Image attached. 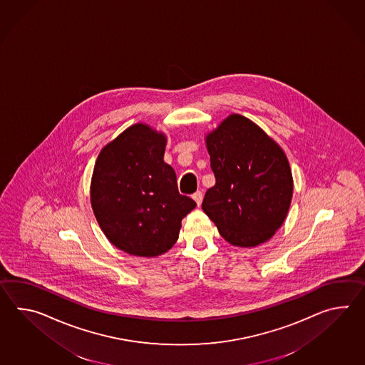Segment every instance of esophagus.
<instances>
[{"label": "esophagus", "instance_id": "34e87169", "mask_svg": "<svg viewBox=\"0 0 365 365\" xmlns=\"http://www.w3.org/2000/svg\"><path fill=\"white\" fill-rule=\"evenodd\" d=\"M192 199H194L195 202L197 205H200L202 202V191H196L194 195H192Z\"/></svg>", "mask_w": 365, "mask_h": 365}]
</instances>
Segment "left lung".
<instances>
[{
    "mask_svg": "<svg viewBox=\"0 0 365 365\" xmlns=\"http://www.w3.org/2000/svg\"><path fill=\"white\" fill-rule=\"evenodd\" d=\"M216 185L202 208L227 242L252 247L282 227L293 179L280 146L245 116L233 113L207 136Z\"/></svg>",
    "mask_w": 365,
    "mask_h": 365,
    "instance_id": "obj_1",
    "label": "left lung"
}]
</instances>
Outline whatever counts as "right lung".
<instances>
[{
  "label": "right lung",
  "mask_w": 365,
  "mask_h": 365,
  "mask_svg": "<svg viewBox=\"0 0 365 365\" xmlns=\"http://www.w3.org/2000/svg\"><path fill=\"white\" fill-rule=\"evenodd\" d=\"M166 138L135 124L98 155L91 207L110 242L138 257H157L178 240L180 221L196 202L179 194L177 175L163 163Z\"/></svg>",
  "instance_id": "obj_1"
}]
</instances>
